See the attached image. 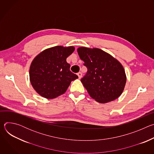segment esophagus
I'll list each match as a JSON object with an SVG mask.
<instances>
[{
	"instance_id": "obj_1",
	"label": "esophagus",
	"mask_w": 154,
	"mask_h": 154,
	"mask_svg": "<svg viewBox=\"0 0 154 154\" xmlns=\"http://www.w3.org/2000/svg\"><path fill=\"white\" fill-rule=\"evenodd\" d=\"M77 75H78V77H79V79H81L82 78V72H79V73H77Z\"/></svg>"
}]
</instances>
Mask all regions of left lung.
Returning a JSON list of instances; mask_svg holds the SVG:
<instances>
[{"mask_svg": "<svg viewBox=\"0 0 154 154\" xmlns=\"http://www.w3.org/2000/svg\"><path fill=\"white\" fill-rule=\"evenodd\" d=\"M78 54L88 71L81 79L90 96L105 103L118 98L125 86L127 77L121 63L108 53L98 48L80 47Z\"/></svg>", "mask_w": 154, "mask_h": 154, "instance_id": "left-lung-1", "label": "left lung"}]
</instances>
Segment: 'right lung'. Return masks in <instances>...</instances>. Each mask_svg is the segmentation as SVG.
Listing matches in <instances>:
<instances>
[{
	"label": "right lung",
	"instance_id": "1",
	"mask_svg": "<svg viewBox=\"0 0 154 154\" xmlns=\"http://www.w3.org/2000/svg\"><path fill=\"white\" fill-rule=\"evenodd\" d=\"M75 50L74 46H57L46 49L36 55L30 67L31 85L36 92L48 99L58 97L66 91L78 76L69 70L66 58Z\"/></svg>",
	"mask_w": 154,
	"mask_h": 154
}]
</instances>
